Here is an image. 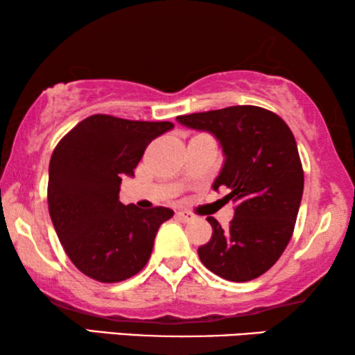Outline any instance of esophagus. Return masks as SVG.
Masks as SVG:
<instances>
[{"mask_svg":"<svg viewBox=\"0 0 355 355\" xmlns=\"http://www.w3.org/2000/svg\"><path fill=\"white\" fill-rule=\"evenodd\" d=\"M176 216H178V220H181L182 223H187V221L193 220V215H192V213H189V211H178Z\"/></svg>","mask_w":355,"mask_h":355,"instance_id":"34e87169","label":"esophagus"}]
</instances>
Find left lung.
I'll use <instances>...</instances> for the list:
<instances>
[{"instance_id":"8db88e82","label":"left lung","mask_w":355,"mask_h":355,"mask_svg":"<svg viewBox=\"0 0 355 355\" xmlns=\"http://www.w3.org/2000/svg\"><path fill=\"white\" fill-rule=\"evenodd\" d=\"M176 121L218 140L225 162L211 187L237 202L227 230L207 218L213 234L198 247L202 263L227 281L259 278L284 252L302 200L304 171L293 132L279 116L249 105Z\"/></svg>"}]
</instances>
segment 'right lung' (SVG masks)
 Here are the masks:
<instances>
[{
    "label": "right lung",
    "instance_id": "1",
    "mask_svg": "<svg viewBox=\"0 0 355 355\" xmlns=\"http://www.w3.org/2000/svg\"><path fill=\"white\" fill-rule=\"evenodd\" d=\"M173 123L90 116L60 144L48 169V210L67 257L82 273L101 283L137 275L152 255L158 227L174 215L155 207L140 210L119 202L124 178Z\"/></svg>",
    "mask_w": 355,
    "mask_h": 355
}]
</instances>
